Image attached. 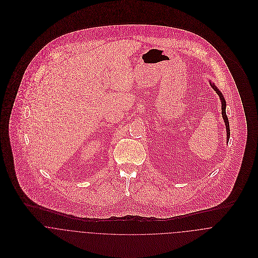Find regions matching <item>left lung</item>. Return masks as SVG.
Masks as SVG:
<instances>
[{"label":"left lung","instance_id":"left-lung-1","mask_svg":"<svg viewBox=\"0 0 258 258\" xmlns=\"http://www.w3.org/2000/svg\"><path fill=\"white\" fill-rule=\"evenodd\" d=\"M210 84H211V86L215 89V91L218 93V95L220 96V99H221V115H222V118H223L224 123H225V128H226V140H227V142H228V140H229V135H230V131H229V123H228V119H227V116H226V113H225L226 102H225V100H224V98H223V95L221 94V91L217 88V86H216L214 83H212V82H210Z\"/></svg>","mask_w":258,"mask_h":258}]
</instances>
